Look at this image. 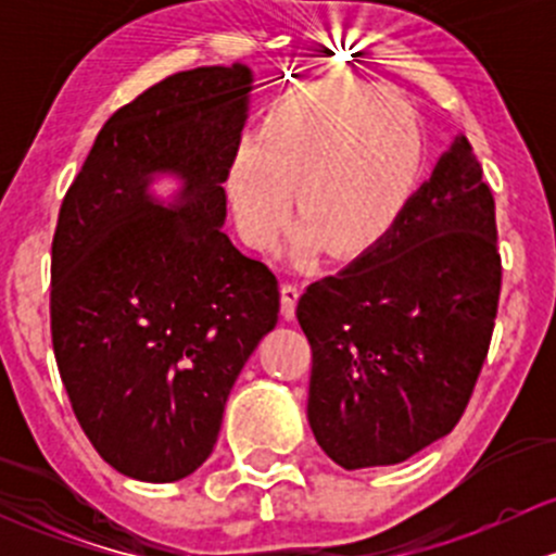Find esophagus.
Listing matches in <instances>:
<instances>
[{
    "label": "esophagus",
    "instance_id": "1",
    "mask_svg": "<svg viewBox=\"0 0 556 556\" xmlns=\"http://www.w3.org/2000/svg\"><path fill=\"white\" fill-rule=\"evenodd\" d=\"M301 288L295 282H282V317L293 319L295 317V304H299Z\"/></svg>",
    "mask_w": 556,
    "mask_h": 556
}]
</instances>
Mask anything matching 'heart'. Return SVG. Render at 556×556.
Returning a JSON list of instances; mask_svg holds the SVG:
<instances>
[{
	"mask_svg": "<svg viewBox=\"0 0 556 556\" xmlns=\"http://www.w3.org/2000/svg\"><path fill=\"white\" fill-rule=\"evenodd\" d=\"M425 166L419 121L390 88L309 83L268 104L261 137H242L228 161V199L244 239L271 247L293 212L301 261L323 239L336 252L366 250L412 201Z\"/></svg>",
	"mask_w": 556,
	"mask_h": 556,
	"instance_id": "heart-1",
	"label": "heart"
}]
</instances>
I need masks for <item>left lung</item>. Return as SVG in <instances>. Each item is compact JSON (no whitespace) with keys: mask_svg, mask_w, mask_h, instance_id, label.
<instances>
[{"mask_svg":"<svg viewBox=\"0 0 556 556\" xmlns=\"http://www.w3.org/2000/svg\"><path fill=\"white\" fill-rule=\"evenodd\" d=\"M497 295L495 201L457 134L401 220L301 295L319 450L357 470L452 433L490 350Z\"/></svg>","mask_w":556,"mask_h":556,"instance_id":"obj_1","label":"left lung"}]
</instances>
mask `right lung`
I'll list each match as a JSON object with an SVG mask.
<instances>
[{
    "label": "right lung",
    "instance_id": "obj_1",
    "mask_svg": "<svg viewBox=\"0 0 556 556\" xmlns=\"http://www.w3.org/2000/svg\"><path fill=\"white\" fill-rule=\"evenodd\" d=\"M252 80L237 61L148 88L104 123L61 204L55 363L88 441L128 479L201 468L233 382L277 325V277L223 231ZM161 176L178 182L169 197L152 190Z\"/></svg>",
    "mask_w": 556,
    "mask_h": 556
}]
</instances>
